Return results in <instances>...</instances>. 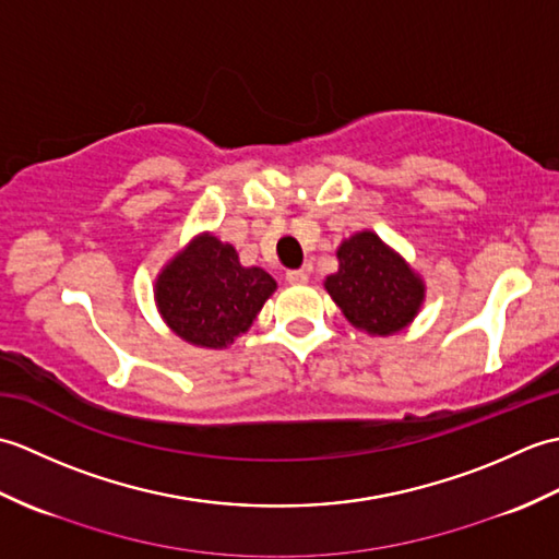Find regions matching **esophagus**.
Segmentation results:
<instances>
[{"instance_id": "34e87169", "label": "esophagus", "mask_w": 559, "mask_h": 559, "mask_svg": "<svg viewBox=\"0 0 559 559\" xmlns=\"http://www.w3.org/2000/svg\"><path fill=\"white\" fill-rule=\"evenodd\" d=\"M286 281L293 283V286H302V283H307V271L305 269H290V271H286Z\"/></svg>"}]
</instances>
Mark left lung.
<instances>
[{"label": "left lung", "instance_id": "left-lung-1", "mask_svg": "<svg viewBox=\"0 0 559 559\" xmlns=\"http://www.w3.org/2000/svg\"><path fill=\"white\" fill-rule=\"evenodd\" d=\"M326 290L348 322L367 334L389 336L418 314L423 281L370 230L353 235L338 249V273Z\"/></svg>", "mask_w": 559, "mask_h": 559}]
</instances>
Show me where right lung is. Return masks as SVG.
Returning <instances> with one entry per match:
<instances>
[{
	"mask_svg": "<svg viewBox=\"0 0 559 559\" xmlns=\"http://www.w3.org/2000/svg\"><path fill=\"white\" fill-rule=\"evenodd\" d=\"M276 290L264 269H245L230 245L201 235L163 269L156 283L160 314L177 336L204 348H225L245 334Z\"/></svg>",
	"mask_w": 559,
	"mask_h": 559,
	"instance_id": "obj_1",
	"label": "right lung"
}]
</instances>
